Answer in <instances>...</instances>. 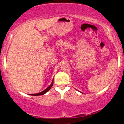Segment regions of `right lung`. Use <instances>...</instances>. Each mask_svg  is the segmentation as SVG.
Returning a JSON list of instances; mask_svg holds the SVG:
<instances>
[{"label": "right lung", "instance_id": "right-lung-1", "mask_svg": "<svg viewBox=\"0 0 124 124\" xmlns=\"http://www.w3.org/2000/svg\"><path fill=\"white\" fill-rule=\"evenodd\" d=\"M53 81H52V84H51V85L49 86V87H48V88H47L45 90H44V91H42V92H40V93H36V94H31V95H32V96H39V95H43V94H44L45 93H46V92H47V91H49V90L50 89V88H52V86H53Z\"/></svg>", "mask_w": 124, "mask_h": 124}]
</instances>
